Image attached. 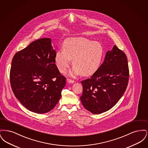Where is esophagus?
Listing matches in <instances>:
<instances>
[{
    "label": "esophagus",
    "mask_w": 148,
    "mask_h": 148,
    "mask_svg": "<svg viewBox=\"0 0 148 148\" xmlns=\"http://www.w3.org/2000/svg\"><path fill=\"white\" fill-rule=\"evenodd\" d=\"M66 80H67V82H68L69 83H73L74 82V80H72V79H69V78H68V79H66Z\"/></svg>",
    "instance_id": "1"
}]
</instances>
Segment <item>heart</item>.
I'll return each mask as SVG.
<instances>
[{
  "mask_svg": "<svg viewBox=\"0 0 148 148\" xmlns=\"http://www.w3.org/2000/svg\"><path fill=\"white\" fill-rule=\"evenodd\" d=\"M63 50L56 51L55 63L58 70L65 73L72 60L74 66L71 74L79 73L83 77L94 74L101 63L104 50L100 42L83 37H74L65 39L62 45Z\"/></svg>",
  "mask_w": 148,
  "mask_h": 148,
  "instance_id": "heart-1",
  "label": "heart"
}]
</instances>
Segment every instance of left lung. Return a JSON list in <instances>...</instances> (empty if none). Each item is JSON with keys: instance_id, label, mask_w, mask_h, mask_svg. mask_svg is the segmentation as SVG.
<instances>
[{"instance_id": "8db88e82", "label": "left lung", "mask_w": 148, "mask_h": 148, "mask_svg": "<svg viewBox=\"0 0 148 148\" xmlns=\"http://www.w3.org/2000/svg\"><path fill=\"white\" fill-rule=\"evenodd\" d=\"M129 77L127 59L116 45L108 51L103 63L90 78L81 82L80 100L85 108L94 114L112 108L123 95Z\"/></svg>"}]
</instances>
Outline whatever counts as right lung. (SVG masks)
Listing matches in <instances>:
<instances>
[{"label": "right lung", "instance_id": "right-lung-1", "mask_svg": "<svg viewBox=\"0 0 148 148\" xmlns=\"http://www.w3.org/2000/svg\"><path fill=\"white\" fill-rule=\"evenodd\" d=\"M56 50L50 38L31 42L13 56L10 82L15 97L29 110L49 112L58 103L66 78L55 63Z\"/></svg>", "mask_w": 148, "mask_h": 148}]
</instances>
